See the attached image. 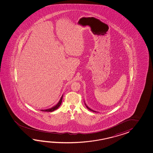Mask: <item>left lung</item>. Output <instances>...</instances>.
Returning a JSON list of instances; mask_svg holds the SVG:
<instances>
[{
  "label": "left lung",
  "instance_id": "left-lung-1",
  "mask_svg": "<svg viewBox=\"0 0 153 153\" xmlns=\"http://www.w3.org/2000/svg\"><path fill=\"white\" fill-rule=\"evenodd\" d=\"M84 103H85V102H84ZM85 105H86V108H88V110H90V111H94V112H96H96H97V111H94V110H92V109H91V108H89L88 107V105H86V103H85Z\"/></svg>",
  "mask_w": 153,
  "mask_h": 153
}]
</instances>
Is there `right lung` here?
Segmentation results:
<instances>
[{
	"mask_svg": "<svg viewBox=\"0 0 153 153\" xmlns=\"http://www.w3.org/2000/svg\"><path fill=\"white\" fill-rule=\"evenodd\" d=\"M62 98H63V95L62 96V97L60 98L59 101V102L57 103V104L55 105V106L52 107L51 108H49V109H44V110H40V111H55L57 108H59V107L61 105V103H62Z\"/></svg>",
	"mask_w": 153,
	"mask_h": 153,
	"instance_id": "add662e5",
	"label": "right lung"
}]
</instances>
